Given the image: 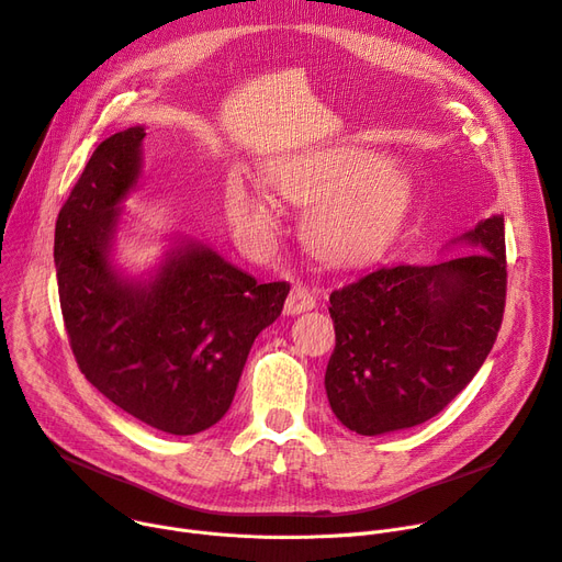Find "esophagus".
Returning <instances> with one entry per match:
<instances>
[{"label":"esophagus","mask_w":562,"mask_h":562,"mask_svg":"<svg viewBox=\"0 0 562 562\" xmlns=\"http://www.w3.org/2000/svg\"><path fill=\"white\" fill-rule=\"evenodd\" d=\"M314 307H316V299H314V293H312L307 286H303V284H296V286L291 289L289 299H286V303H284V314L296 316V314H301V312H307V310H314Z\"/></svg>","instance_id":"obj_1"}]
</instances>
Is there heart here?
Instances as JSON below:
<instances>
[{
	"instance_id": "1",
	"label": "heart",
	"mask_w": 562,
	"mask_h": 562,
	"mask_svg": "<svg viewBox=\"0 0 562 562\" xmlns=\"http://www.w3.org/2000/svg\"><path fill=\"white\" fill-rule=\"evenodd\" d=\"M269 182L282 198L312 204L305 241L314 255L339 266L364 263L385 250L409 195L407 175L362 147L293 157L271 170ZM227 212L252 232L276 223L273 202L239 180L227 187Z\"/></svg>"
}]
</instances>
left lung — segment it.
I'll list each match as a JSON object with an SVG mask.
<instances>
[{"mask_svg":"<svg viewBox=\"0 0 562 562\" xmlns=\"http://www.w3.org/2000/svg\"><path fill=\"white\" fill-rule=\"evenodd\" d=\"M462 239L474 252L380 266L330 293L326 392L346 428L382 435L419 426L483 367L506 310L504 218H485Z\"/></svg>","mask_w":562,"mask_h":562,"instance_id":"1","label":"left lung"}]
</instances>
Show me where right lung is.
<instances>
[{
    "mask_svg": "<svg viewBox=\"0 0 562 562\" xmlns=\"http://www.w3.org/2000/svg\"><path fill=\"white\" fill-rule=\"evenodd\" d=\"M143 127L102 140L56 218L58 301L79 371L113 405L170 435L223 419L255 337L280 316L289 282L259 284L210 248L168 252L157 278L127 282L109 246L140 175Z\"/></svg>",
    "mask_w": 562,
    "mask_h": 562,
    "instance_id": "right-lung-1",
    "label": "right lung"
}]
</instances>
